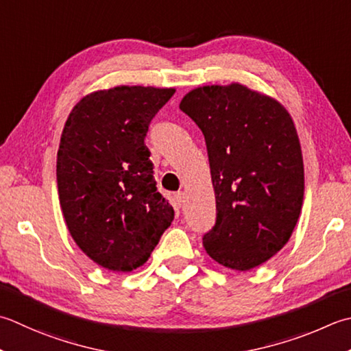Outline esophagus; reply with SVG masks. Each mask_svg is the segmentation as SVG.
<instances>
[{
	"instance_id": "esophagus-1",
	"label": "esophagus",
	"mask_w": 351,
	"mask_h": 351,
	"mask_svg": "<svg viewBox=\"0 0 351 351\" xmlns=\"http://www.w3.org/2000/svg\"><path fill=\"white\" fill-rule=\"evenodd\" d=\"M171 201H173V204L176 205V207H181L182 202H184V193H182V191H178V193H175Z\"/></svg>"
}]
</instances>
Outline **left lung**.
<instances>
[{"mask_svg":"<svg viewBox=\"0 0 351 351\" xmlns=\"http://www.w3.org/2000/svg\"><path fill=\"white\" fill-rule=\"evenodd\" d=\"M180 109L207 144L216 223L204 234L205 251L234 271L267 262L292 236L304 197L292 117L276 99L240 84L191 89Z\"/></svg>","mask_w":351,"mask_h":351,"instance_id":"8db88e82","label":"left lung"}]
</instances>
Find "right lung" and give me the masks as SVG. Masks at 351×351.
Returning a JSON list of instances; mask_svg holds the SVG:
<instances>
[{"instance_id":"right-lung-1","label":"right lung","mask_w":351,"mask_h":351,"mask_svg":"<svg viewBox=\"0 0 351 351\" xmlns=\"http://www.w3.org/2000/svg\"><path fill=\"white\" fill-rule=\"evenodd\" d=\"M175 88L115 86L85 95L68 115L58 150V191L71 237L101 267L147 262L175 217L156 190L146 138Z\"/></svg>"}]
</instances>
